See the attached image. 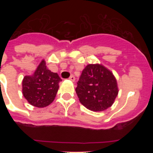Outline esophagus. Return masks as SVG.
Here are the masks:
<instances>
[{"instance_id": "34e87169", "label": "esophagus", "mask_w": 153, "mask_h": 153, "mask_svg": "<svg viewBox=\"0 0 153 153\" xmlns=\"http://www.w3.org/2000/svg\"><path fill=\"white\" fill-rule=\"evenodd\" d=\"M69 79L72 81V82H74V81H75V76H74V75H71L70 76V78H69Z\"/></svg>"}]
</instances>
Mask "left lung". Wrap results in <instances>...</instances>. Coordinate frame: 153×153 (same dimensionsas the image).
Listing matches in <instances>:
<instances>
[{
	"label": "left lung",
	"instance_id": "obj_1",
	"mask_svg": "<svg viewBox=\"0 0 153 153\" xmlns=\"http://www.w3.org/2000/svg\"><path fill=\"white\" fill-rule=\"evenodd\" d=\"M118 92L117 79L113 73L101 64L87 65L76 88L79 102L95 112L103 111L110 107Z\"/></svg>",
	"mask_w": 153,
	"mask_h": 153
}]
</instances>
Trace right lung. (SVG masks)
<instances>
[{
	"mask_svg": "<svg viewBox=\"0 0 153 153\" xmlns=\"http://www.w3.org/2000/svg\"><path fill=\"white\" fill-rule=\"evenodd\" d=\"M61 80L56 73L48 70L43 60L33 75L25 76L23 79V95L32 106L46 107L54 100Z\"/></svg>",
	"mask_w": 153,
	"mask_h": 153,
	"instance_id": "obj_1",
	"label": "right lung"
}]
</instances>
